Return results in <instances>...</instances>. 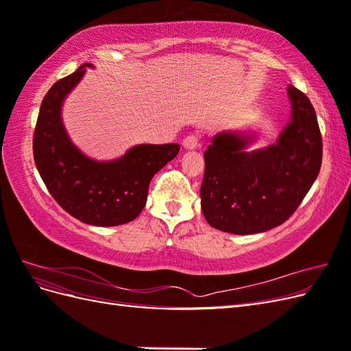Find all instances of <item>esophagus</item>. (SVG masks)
Here are the masks:
<instances>
[{
	"mask_svg": "<svg viewBox=\"0 0 351 351\" xmlns=\"http://www.w3.org/2000/svg\"><path fill=\"white\" fill-rule=\"evenodd\" d=\"M199 145L200 143H199L197 134H189L183 139V146L186 149H196V147H199Z\"/></svg>",
	"mask_w": 351,
	"mask_h": 351,
	"instance_id": "34e87169",
	"label": "esophagus"
}]
</instances>
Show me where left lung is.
Wrapping results in <instances>:
<instances>
[{"label": "left lung", "mask_w": 351, "mask_h": 351, "mask_svg": "<svg viewBox=\"0 0 351 351\" xmlns=\"http://www.w3.org/2000/svg\"><path fill=\"white\" fill-rule=\"evenodd\" d=\"M291 120L277 143L247 152L254 134L222 132L205 151L202 212L217 230L256 234L281 226L319 174L322 136L309 98L289 84Z\"/></svg>", "instance_id": "obj_1"}]
</instances>
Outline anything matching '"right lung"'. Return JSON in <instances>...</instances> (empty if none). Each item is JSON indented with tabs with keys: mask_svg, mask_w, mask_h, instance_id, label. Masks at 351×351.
Returning <instances> with one entry per match:
<instances>
[{
	"mask_svg": "<svg viewBox=\"0 0 351 351\" xmlns=\"http://www.w3.org/2000/svg\"><path fill=\"white\" fill-rule=\"evenodd\" d=\"M84 62L52 84L40 104L34 158L51 196L89 226L114 227L133 221L146 205L152 177L180 151V145H136L112 161H95L74 146L61 120V107L82 80Z\"/></svg>",
	"mask_w": 351,
	"mask_h": 351,
	"instance_id": "add662e5",
	"label": "right lung"
}]
</instances>
